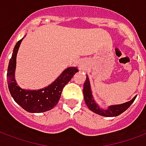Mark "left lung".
<instances>
[{
    "instance_id": "left-lung-1",
    "label": "left lung",
    "mask_w": 146,
    "mask_h": 146,
    "mask_svg": "<svg viewBox=\"0 0 146 146\" xmlns=\"http://www.w3.org/2000/svg\"><path fill=\"white\" fill-rule=\"evenodd\" d=\"M83 93H84L85 103L87 104V106L88 107V108L91 111L94 112L100 116H104V117H116L117 115L121 114V113L125 111L131 106V104L133 103L134 100H135V98L137 97V96H135L131 100L124 104L110 105L106 109L102 108L98 105V103L95 101L94 98L93 97L92 91H91V88H90V80L87 75L86 81L84 83Z\"/></svg>"
}]
</instances>
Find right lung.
Returning <instances> with one entry per match:
<instances>
[{"mask_svg":"<svg viewBox=\"0 0 146 146\" xmlns=\"http://www.w3.org/2000/svg\"><path fill=\"white\" fill-rule=\"evenodd\" d=\"M24 38L16 43L9 61L7 73L8 89L13 99L24 110L30 113H42L56 105L65 85L70 81L79 70L74 66L68 67L47 87L39 90L22 89L16 82L15 69L17 53Z\"/></svg>","mask_w":146,"mask_h":146,"instance_id":"right-lung-1","label":"right lung"}]
</instances>
